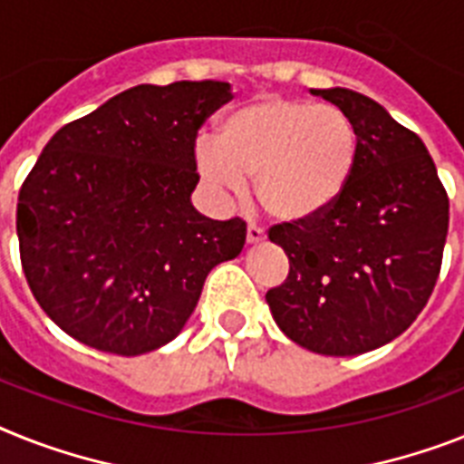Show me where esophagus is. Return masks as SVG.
Returning a JSON list of instances; mask_svg holds the SVG:
<instances>
[{
    "label": "esophagus",
    "mask_w": 464,
    "mask_h": 464,
    "mask_svg": "<svg viewBox=\"0 0 464 464\" xmlns=\"http://www.w3.org/2000/svg\"><path fill=\"white\" fill-rule=\"evenodd\" d=\"M266 239V232H263V227H258V225H248L246 227V241L248 244H258V241Z\"/></svg>",
    "instance_id": "1"
}]
</instances>
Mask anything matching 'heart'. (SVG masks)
<instances>
[{"instance_id":"obj_1","label":"heart","mask_w":464,"mask_h":464,"mask_svg":"<svg viewBox=\"0 0 464 464\" xmlns=\"http://www.w3.org/2000/svg\"><path fill=\"white\" fill-rule=\"evenodd\" d=\"M358 130L332 103L260 97L220 121V141L198 140L201 178L225 194L256 179L260 206L277 220L320 216L346 191Z\"/></svg>"}]
</instances>
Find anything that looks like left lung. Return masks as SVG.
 <instances>
[{
	"label": "left lung",
	"instance_id": "left-lung-1",
	"mask_svg": "<svg viewBox=\"0 0 464 464\" xmlns=\"http://www.w3.org/2000/svg\"><path fill=\"white\" fill-rule=\"evenodd\" d=\"M346 111L358 160L320 216L270 227L289 275L266 294L277 327L323 355H361L415 323L441 273L448 194L422 140L374 99L313 90Z\"/></svg>",
	"mask_w": 464,
	"mask_h": 464
}]
</instances>
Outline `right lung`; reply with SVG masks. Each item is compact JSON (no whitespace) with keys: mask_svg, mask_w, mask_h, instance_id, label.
<instances>
[{"mask_svg":"<svg viewBox=\"0 0 464 464\" xmlns=\"http://www.w3.org/2000/svg\"><path fill=\"white\" fill-rule=\"evenodd\" d=\"M227 82L137 85L68 122L18 191L21 266L42 310L72 339L116 355L172 342L246 223L210 220L189 197L197 135Z\"/></svg>","mask_w":464,"mask_h":464,"instance_id":"obj_1","label":"right lung"}]
</instances>
